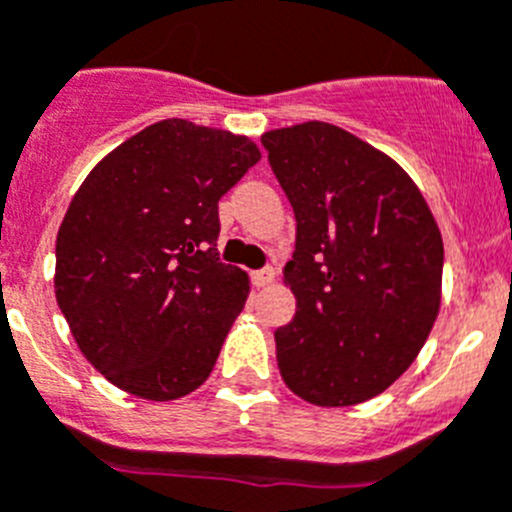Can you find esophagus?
I'll return each instance as SVG.
<instances>
[{"label": "esophagus", "mask_w": 512, "mask_h": 512, "mask_svg": "<svg viewBox=\"0 0 512 512\" xmlns=\"http://www.w3.org/2000/svg\"><path fill=\"white\" fill-rule=\"evenodd\" d=\"M251 281L253 287H266V284L274 281V269H271V266H264V269L259 271H251Z\"/></svg>", "instance_id": "obj_1"}]
</instances>
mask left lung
Here are the masks:
<instances>
[{
    "instance_id": "1",
    "label": "left lung",
    "mask_w": 512,
    "mask_h": 512,
    "mask_svg": "<svg viewBox=\"0 0 512 512\" xmlns=\"http://www.w3.org/2000/svg\"><path fill=\"white\" fill-rule=\"evenodd\" d=\"M261 144L297 218L284 266L297 312L274 332L281 378L314 406L368 401L437 320L442 233L411 177L340 126L307 121Z\"/></svg>"
}]
</instances>
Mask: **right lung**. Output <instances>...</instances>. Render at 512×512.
I'll list each match as a JSON object with an SVG mask.
<instances>
[{
	"instance_id": "right-lung-1",
	"label": "right lung",
	"mask_w": 512,
	"mask_h": 512,
	"mask_svg": "<svg viewBox=\"0 0 512 512\" xmlns=\"http://www.w3.org/2000/svg\"><path fill=\"white\" fill-rule=\"evenodd\" d=\"M259 147L167 119L126 139L70 200L55 297L88 363L121 391L172 401L203 386L248 297L220 264L218 200Z\"/></svg>"
}]
</instances>
